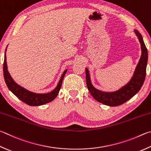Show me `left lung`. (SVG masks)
Returning <instances> with one entry per match:
<instances>
[{
    "label": "left lung",
    "mask_w": 151,
    "mask_h": 151,
    "mask_svg": "<svg viewBox=\"0 0 151 151\" xmlns=\"http://www.w3.org/2000/svg\"><path fill=\"white\" fill-rule=\"evenodd\" d=\"M134 32H135L141 43L142 54L133 77L125 86L117 91L113 92H105L98 90L92 86L89 71L86 68V80L88 89L96 100L106 106H117L127 102L140 90L144 83L146 76L148 51L141 34L137 29L134 30Z\"/></svg>",
    "instance_id": "left-lung-1"
}]
</instances>
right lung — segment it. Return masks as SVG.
<instances>
[{"mask_svg": "<svg viewBox=\"0 0 151 151\" xmlns=\"http://www.w3.org/2000/svg\"><path fill=\"white\" fill-rule=\"evenodd\" d=\"M5 51H6V49ZM67 70H65L61 77V79L57 84V87L53 91L47 93V94H36L29 90L24 88L23 87L20 86V85L16 84L12 78L11 77L8 70L7 64H6V53H4V60L3 64V73L5 83H6L9 89L14 94L16 97L18 98L23 102L26 103L29 106H41L43 104H47L53 101L55 98L58 95V93L61 89L63 80L66 74Z\"/></svg>", "mask_w": 151, "mask_h": 151, "instance_id": "obj_1", "label": "right lung"}]
</instances>
